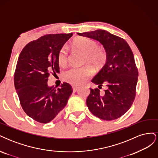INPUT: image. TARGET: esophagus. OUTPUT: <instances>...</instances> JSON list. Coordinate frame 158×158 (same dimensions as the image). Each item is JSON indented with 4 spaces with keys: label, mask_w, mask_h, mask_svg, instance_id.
<instances>
[{
    "label": "esophagus",
    "mask_w": 158,
    "mask_h": 158,
    "mask_svg": "<svg viewBox=\"0 0 158 158\" xmlns=\"http://www.w3.org/2000/svg\"><path fill=\"white\" fill-rule=\"evenodd\" d=\"M73 89L74 92H77V91H78V89H79V88L77 87V86H75V85H73Z\"/></svg>",
    "instance_id": "esophagus-1"
}]
</instances>
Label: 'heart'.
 <instances>
[{
    "label": "heart",
    "instance_id": "b5f03b06",
    "mask_svg": "<svg viewBox=\"0 0 158 158\" xmlns=\"http://www.w3.org/2000/svg\"><path fill=\"white\" fill-rule=\"evenodd\" d=\"M73 45L84 54V63H89L96 68H100L106 63L107 59V52L103 47H99L98 43L94 40L85 37H80L73 42ZM70 55L65 47H62L57 55V62L61 66H65L68 64ZM94 70L89 65L82 67H72L65 70L63 74V79L74 85H80L92 77Z\"/></svg>",
    "mask_w": 158,
    "mask_h": 158
}]
</instances>
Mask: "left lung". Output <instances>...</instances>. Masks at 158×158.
<instances>
[{
    "label": "left lung",
    "instance_id": "obj_1",
    "mask_svg": "<svg viewBox=\"0 0 158 158\" xmlns=\"http://www.w3.org/2000/svg\"><path fill=\"white\" fill-rule=\"evenodd\" d=\"M78 35L98 40L107 55L106 64L92 80L99 88L106 85L107 88L103 94L98 88H90L86 99L89 110L103 120L121 117L131 108L136 96L138 72L131 47L123 38L106 30Z\"/></svg>",
    "mask_w": 158,
    "mask_h": 158
}]
</instances>
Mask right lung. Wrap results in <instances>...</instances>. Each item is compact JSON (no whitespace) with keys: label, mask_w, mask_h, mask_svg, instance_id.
Wrapping results in <instances>:
<instances>
[{"label":"right lung","mask_w":158,"mask_h":158,"mask_svg":"<svg viewBox=\"0 0 158 158\" xmlns=\"http://www.w3.org/2000/svg\"><path fill=\"white\" fill-rule=\"evenodd\" d=\"M73 33L47 34L27 44L19 55L14 82L21 106L33 120L51 121L66 106L73 93L66 82L49 87L50 74L59 73L57 55Z\"/></svg>","instance_id":"1"}]
</instances>
